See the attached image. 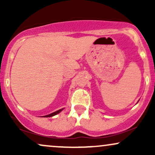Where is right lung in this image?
Wrapping results in <instances>:
<instances>
[{
	"label": "right lung",
	"mask_w": 155,
	"mask_h": 155,
	"mask_svg": "<svg viewBox=\"0 0 155 155\" xmlns=\"http://www.w3.org/2000/svg\"><path fill=\"white\" fill-rule=\"evenodd\" d=\"M63 109V108H62V109H60V110H58V111L53 112V113L50 114L46 115V116H44V117H53V116H54V115H56V114H59L60 112Z\"/></svg>",
	"instance_id": "right-lung-1"
}]
</instances>
